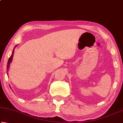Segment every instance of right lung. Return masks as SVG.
Listing matches in <instances>:
<instances>
[{
	"label": "right lung",
	"mask_w": 123,
	"mask_h": 123,
	"mask_svg": "<svg viewBox=\"0 0 123 123\" xmlns=\"http://www.w3.org/2000/svg\"><path fill=\"white\" fill-rule=\"evenodd\" d=\"M17 47V45H16L15 47H14V48L13 49V51H12V55H11V56L9 58V60H8V62H7V75H8V72H9V68L10 67V64L11 63V62L12 60V58H13V54H14V50L15 49V48Z\"/></svg>",
	"instance_id": "1"
}]
</instances>
